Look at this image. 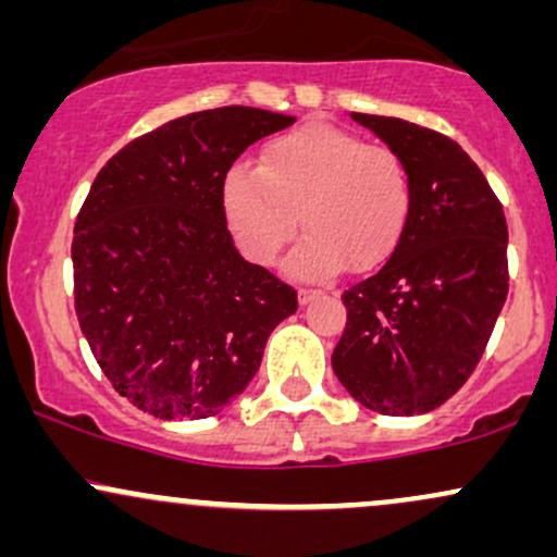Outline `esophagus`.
Wrapping results in <instances>:
<instances>
[{"label":"esophagus","mask_w":557,"mask_h":557,"mask_svg":"<svg viewBox=\"0 0 557 557\" xmlns=\"http://www.w3.org/2000/svg\"><path fill=\"white\" fill-rule=\"evenodd\" d=\"M319 296H322V290H314V287H300V290H298V304L304 306V304H309V300H314Z\"/></svg>","instance_id":"34e87169"}]
</instances>
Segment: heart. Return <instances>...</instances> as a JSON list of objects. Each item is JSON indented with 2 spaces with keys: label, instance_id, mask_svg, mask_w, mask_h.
I'll use <instances>...</instances> for the list:
<instances>
[{
  "label": "heart",
  "instance_id": "b5f03b06",
  "mask_svg": "<svg viewBox=\"0 0 557 557\" xmlns=\"http://www.w3.org/2000/svg\"><path fill=\"white\" fill-rule=\"evenodd\" d=\"M413 188L406 162L335 125L311 123L274 138L259 168L238 162L222 181V209L240 251L272 264L296 235V274L372 270L398 246Z\"/></svg>",
  "mask_w": 557,
  "mask_h": 557
}]
</instances>
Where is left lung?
<instances>
[{
    "instance_id": "8db88e82",
    "label": "left lung",
    "mask_w": 557,
    "mask_h": 557,
    "mask_svg": "<svg viewBox=\"0 0 557 557\" xmlns=\"http://www.w3.org/2000/svg\"><path fill=\"white\" fill-rule=\"evenodd\" d=\"M350 117L398 151L413 201L389 259L343 293L332 369L361 406L413 417L456 395L487 348L508 296V225L456 140L398 117Z\"/></svg>"
}]
</instances>
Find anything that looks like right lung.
I'll list each match as a JSON object with an SVG mask.
<instances>
[{"instance_id":"obj_1","label":"right lung","mask_w":557,"mask_h":557,"mask_svg":"<svg viewBox=\"0 0 557 557\" xmlns=\"http://www.w3.org/2000/svg\"><path fill=\"white\" fill-rule=\"evenodd\" d=\"M293 123L253 107L185 114L96 175L73 230L75 314L101 372L140 411L216 417L296 314V290L240 257L222 209L235 159Z\"/></svg>"}]
</instances>
